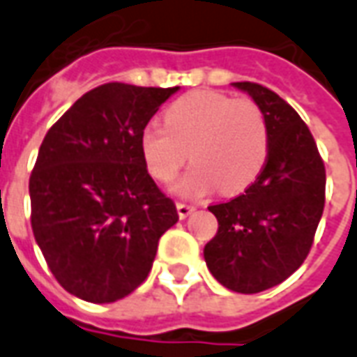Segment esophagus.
<instances>
[{
  "instance_id": "esophagus-1",
  "label": "esophagus",
  "mask_w": 357,
  "mask_h": 357,
  "mask_svg": "<svg viewBox=\"0 0 357 357\" xmlns=\"http://www.w3.org/2000/svg\"><path fill=\"white\" fill-rule=\"evenodd\" d=\"M195 210H197V208H195L192 204H187V202H178V213L181 219L189 218V215H191Z\"/></svg>"
}]
</instances>
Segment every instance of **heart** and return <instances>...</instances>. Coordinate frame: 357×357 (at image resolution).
<instances>
[{"label":"heart","mask_w":357,"mask_h":357,"mask_svg":"<svg viewBox=\"0 0 357 357\" xmlns=\"http://www.w3.org/2000/svg\"><path fill=\"white\" fill-rule=\"evenodd\" d=\"M165 121L166 126H145L139 145L151 176L162 183L176 179L189 157L197 162L176 185L183 197H202L218 185L234 195L252 185L265 168L268 125L250 98L189 92L166 109Z\"/></svg>","instance_id":"b5f03b06"}]
</instances>
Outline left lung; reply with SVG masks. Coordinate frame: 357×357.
<instances>
[{"label":"left lung","mask_w":357,"mask_h":357,"mask_svg":"<svg viewBox=\"0 0 357 357\" xmlns=\"http://www.w3.org/2000/svg\"><path fill=\"white\" fill-rule=\"evenodd\" d=\"M257 102L268 125V158L242 195L208 206L218 234L204 248L221 286L259 293L289 278L306 259L326 204V166L312 134L286 100L263 84L234 83Z\"/></svg>","instance_id":"8db88e82"}]
</instances>
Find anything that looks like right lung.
<instances>
[{"instance_id": "obj_1", "label": "right lung", "mask_w": 357, "mask_h": 357, "mask_svg": "<svg viewBox=\"0 0 357 357\" xmlns=\"http://www.w3.org/2000/svg\"><path fill=\"white\" fill-rule=\"evenodd\" d=\"M178 86L105 83L49 128L30 176L31 229L66 291L115 303L144 284L178 210L147 172L139 138Z\"/></svg>"}]
</instances>
